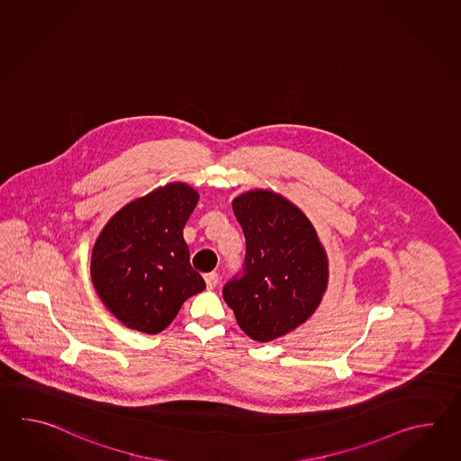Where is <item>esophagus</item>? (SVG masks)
<instances>
[{
    "label": "esophagus",
    "mask_w": 461,
    "mask_h": 461,
    "mask_svg": "<svg viewBox=\"0 0 461 461\" xmlns=\"http://www.w3.org/2000/svg\"><path fill=\"white\" fill-rule=\"evenodd\" d=\"M204 282H206L207 290H214L217 284H219V275L207 274L206 276H204Z\"/></svg>",
    "instance_id": "34e87169"
}]
</instances>
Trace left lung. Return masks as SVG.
I'll use <instances>...</instances> for the list:
<instances>
[{
	"label": "left lung",
	"instance_id": "obj_1",
	"mask_svg": "<svg viewBox=\"0 0 461 461\" xmlns=\"http://www.w3.org/2000/svg\"><path fill=\"white\" fill-rule=\"evenodd\" d=\"M232 209L247 242L245 274L222 294L242 331L268 343L316 312L328 288V255L303 211L272 189L242 193Z\"/></svg>",
	"mask_w": 461,
	"mask_h": 461
}]
</instances>
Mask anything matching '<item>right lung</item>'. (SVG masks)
I'll use <instances>...</instances> for the list:
<instances>
[{
	"label": "right lung",
	"mask_w": 461,
	"mask_h": 461,
	"mask_svg": "<svg viewBox=\"0 0 461 461\" xmlns=\"http://www.w3.org/2000/svg\"><path fill=\"white\" fill-rule=\"evenodd\" d=\"M199 193L167 183L137 197L108 219L90 257L98 298L120 323L141 333H161L189 296L206 284L189 265L183 229Z\"/></svg>",
	"instance_id": "obj_1"
}]
</instances>
